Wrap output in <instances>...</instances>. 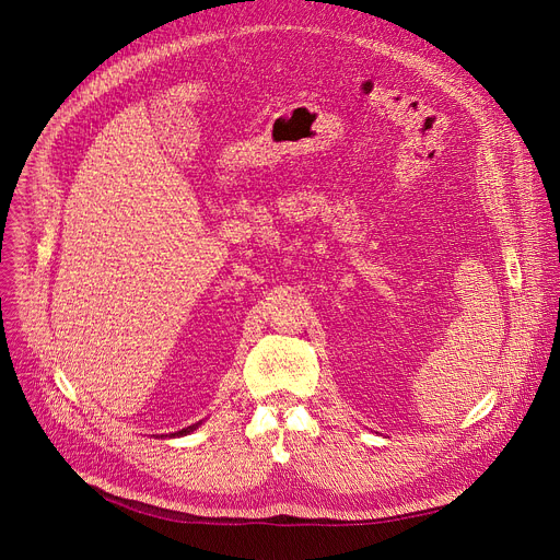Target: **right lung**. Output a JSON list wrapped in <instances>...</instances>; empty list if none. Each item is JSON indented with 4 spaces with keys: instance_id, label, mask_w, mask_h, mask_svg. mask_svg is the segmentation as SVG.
Segmentation results:
<instances>
[{
    "instance_id": "right-lung-1",
    "label": "right lung",
    "mask_w": 560,
    "mask_h": 560,
    "mask_svg": "<svg viewBox=\"0 0 560 560\" xmlns=\"http://www.w3.org/2000/svg\"><path fill=\"white\" fill-rule=\"evenodd\" d=\"M196 429V425H189V429H182L179 433H173V435H184V433H191Z\"/></svg>"
}]
</instances>
